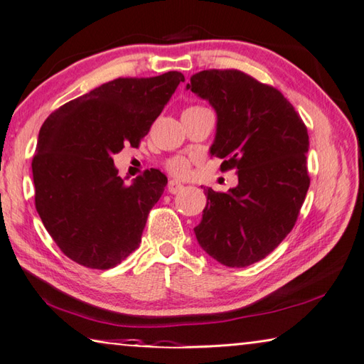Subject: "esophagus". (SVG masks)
Returning <instances> with one entry per match:
<instances>
[{
  "mask_svg": "<svg viewBox=\"0 0 364 364\" xmlns=\"http://www.w3.org/2000/svg\"><path fill=\"white\" fill-rule=\"evenodd\" d=\"M167 189H168V192L170 194H178V192H181L183 189H184V186L181 183H178V181H168V184H167Z\"/></svg>",
  "mask_w": 364,
  "mask_h": 364,
  "instance_id": "1",
  "label": "esophagus"
}]
</instances>
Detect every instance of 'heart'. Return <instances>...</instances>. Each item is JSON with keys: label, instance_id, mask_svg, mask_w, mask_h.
<instances>
[{"label": "heart", "instance_id": "heart-1", "mask_svg": "<svg viewBox=\"0 0 364 364\" xmlns=\"http://www.w3.org/2000/svg\"><path fill=\"white\" fill-rule=\"evenodd\" d=\"M189 109H194V107H189ZM166 168L170 175L178 178H186L191 173V161L188 158H184V156H175V158L166 162Z\"/></svg>", "mask_w": 364, "mask_h": 364}]
</instances>
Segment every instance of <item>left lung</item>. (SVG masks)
<instances>
[{"instance_id":"obj_1","label":"left lung","mask_w":364,"mask_h":364,"mask_svg":"<svg viewBox=\"0 0 364 364\" xmlns=\"http://www.w3.org/2000/svg\"><path fill=\"white\" fill-rule=\"evenodd\" d=\"M186 88L218 115L210 154L220 170L237 168L229 192L205 191L206 206L194 232L198 245L225 267L265 259L287 237L309 189V135L281 91L237 69H210Z\"/></svg>"}]
</instances>
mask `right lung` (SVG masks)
<instances>
[{
	"mask_svg": "<svg viewBox=\"0 0 364 364\" xmlns=\"http://www.w3.org/2000/svg\"><path fill=\"white\" fill-rule=\"evenodd\" d=\"M184 75L115 78L61 105L42 124L31 162L36 210L64 255L112 268L139 247L167 176L146 170L124 184L113 154L137 148Z\"/></svg>",
	"mask_w": 364,
	"mask_h": 364,
	"instance_id": "1",
	"label": "right lung"
}]
</instances>
